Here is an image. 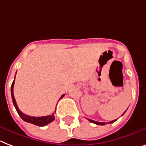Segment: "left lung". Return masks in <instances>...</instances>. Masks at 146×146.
<instances>
[{
  "instance_id": "1",
  "label": "left lung",
  "mask_w": 146,
  "mask_h": 146,
  "mask_svg": "<svg viewBox=\"0 0 146 146\" xmlns=\"http://www.w3.org/2000/svg\"><path fill=\"white\" fill-rule=\"evenodd\" d=\"M125 111V112H126ZM125 112H124L123 113V115L124 113H125ZM122 115V116H123ZM90 122H91V123H93L94 124H97V125H101V126H104V125H105V123H101V122H97V121H94V120H92V119H88ZM115 121H116V119H114V120H112V121H110L108 122V123H114Z\"/></svg>"
}]
</instances>
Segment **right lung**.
I'll return each mask as SVG.
<instances>
[{
	"mask_svg": "<svg viewBox=\"0 0 146 146\" xmlns=\"http://www.w3.org/2000/svg\"><path fill=\"white\" fill-rule=\"evenodd\" d=\"M14 82H15V78L13 80V83H12V85H11V97H12V100H13V104L14 105V107H15L16 110H17V111L18 114H19V116L22 118V119H23L24 121L27 122V123H30L34 124L36 126H44L47 125V124L50 123L51 122H52L53 120H55V113H52V115H48V116H39V117H35V116H28V115H26L20 111L19 108L17 107V102H16L15 98H14V95H13V84H14ZM65 96V94H63L62 95V97L60 98H62L63 97Z\"/></svg>",
	"mask_w": 146,
	"mask_h": 146,
	"instance_id": "obj_1",
	"label": "right lung"
}]
</instances>
